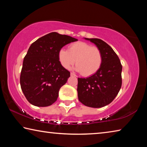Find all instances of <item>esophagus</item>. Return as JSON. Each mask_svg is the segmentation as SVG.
<instances>
[{
    "instance_id": "34e87169",
    "label": "esophagus",
    "mask_w": 147,
    "mask_h": 147,
    "mask_svg": "<svg viewBox=\"0 0 147 147\" xmlns=\"http://www.w3.org/2000/svg\"><path fill=\"white\" fill-rule=\"evenodd\" d=\"M71 76H76V75L74 73H71Z\"/></svg>"
}]
</instances>
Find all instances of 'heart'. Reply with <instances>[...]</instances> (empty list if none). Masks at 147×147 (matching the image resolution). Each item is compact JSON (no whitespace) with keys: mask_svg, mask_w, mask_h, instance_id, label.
I'll use <instances>...</instances> for the list:
<instances>
[{"mask_svg":"<svg viewBox=\"0 0 147 147\" xmlns=\"http://www.w3.org/2000/svg\"><path fill=\"white\" fill-rule=\"evenodd\" d=\"M58 59L65 69L70 68L76 61V70L81 72L84 76H89L100 69L102 63V54L98 47L78 41L69 45L68 50H59Z\"/></svg>","mask_w":147,"mask_h":147,"instance_id":"heart-1","label":"heart"}]
</instances>
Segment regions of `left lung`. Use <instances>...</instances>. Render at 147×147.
<instances>
[{"mask_svg":"<svg viewBox=\"0 0 147 147\" xmlns=\"http://www.w3.org/2000/svg\"><path fill=\"white\" fill-rule=\"evenodd\" d=\"M100 50L102 63L95 74L78 78V100L86 106L102 108L110 104L122 85V65L118 56L106 42L97 38H85Z\"/></svg>","mask_w":147,"mask_h":147,"instance_id":"obj_1","label":"left lung"}]
</instances>
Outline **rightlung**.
<instances>
[{
    "instance_id": "right-lung-1",
    "label": "right lung",
    "mask_w": 147,
    "mask_h": 147,
    "mask_svg": "<svg viewBox=\"0 0 147 147\" xmlns=\"http://www.w3.org/2000/svg\"><path fill=\"white\" fill-rule=\"evenodd\" d=\"M76 41L67 35L51 32L30 47L24 58L20 84L27 100L32 105L46 107L57 100L59 89L70 76V72L59 61L58 52Z\"/></svg>"
}]
</instances>
